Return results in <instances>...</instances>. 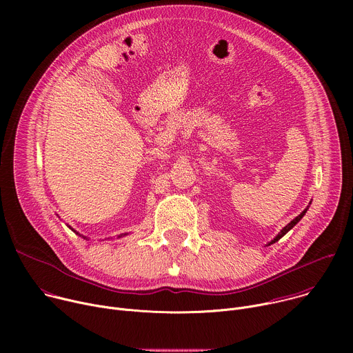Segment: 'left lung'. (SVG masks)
I'll use <instances>...</instances> for the list:
<instances>
[{
  "instance_id": "8db88e82",
  "label": "left lung",
  "mask_w": 353,
  "mask_h": 353,
  "mask_svg": "<svg viewBox=\"0 0 353 353\" xmlns=\"http://www.w3.org/2000/svg\"><path fill=\"white\" fill-rule=\"evenodd\" d=\"M310 204H312V201H310V203H309V205H307V207L303 210V212H301L300 215H297V216H296L293 221H290V222H289V223H288V225H286V226H285V228H283V229H282V230H281V232H279V233H278V234L274 237V240H271V241H270L267 245H271V244H274L275 241H278L281 237H283V236H285V234H286V233H288V232H289V230H290V229H292V228H293V226H294V225H296V223H297V222H299L301 218H303V216L306 215V212H307V210H309Z\"/></svg>"
}]
</instances>
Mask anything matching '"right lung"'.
Listing matches in <instances>:
<instances>
[{"label": "right lung", "instance_id": "add662e5", "mask_svg": "<svg viewBox=\"0 0 353 353\" xmlns=\"http://www.w3.org/2000/svg\"><path fill=\"white\" fill-rule=\"evenodd\" d=\"M68 228H70V229H71V230H74V229H72V228H71V226H68ZM74 232H75V233H77V234H79V233H78V232H77V230H74ZM127 234H128V233H123V234H119V236H117V239H119V237H123V236H127ZM79 236H82V237H83V239H86V240H89V239H88V237H86V236H83V234H79Z\"/></svg>", "mask_w": 353, "mask_h": 353}]
</instances>
